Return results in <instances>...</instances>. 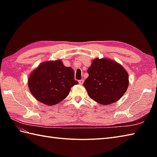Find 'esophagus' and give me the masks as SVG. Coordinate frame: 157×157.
<instances>
[{"instance_id":"esophagus-1","label":"esophagus","mask_w":157,"mask_h":157,"mask_svg":"<svg viewBox=\"0 0 157 157\" xmlns=\"http://www.w3.org/2000/svg\"><path fill=\"white\" fill-rule=\"evenodd\" d=\"M84 79H81V80H79V84H83V83H84Z\"/></svg>"}]
</instances>
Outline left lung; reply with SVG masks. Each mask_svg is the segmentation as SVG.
<instances>
[{
	"label": "left lung",
	"mask_w": 157,
	"mask_h": 157,
	"mask_svg": "<svg viewBox=\"0 0 157 157\" xmlns=\"http://www.w3.org/2000/svg\"><path fill=\"white\" fill-rule=\"evenodd\" d=\"M88 73L89 76L84 86L90 98L99 104L109 105L116 102L128 89V73L113 60L96 58Z\"/></svg>",
	"instance_id": "1"
}]
</instances>
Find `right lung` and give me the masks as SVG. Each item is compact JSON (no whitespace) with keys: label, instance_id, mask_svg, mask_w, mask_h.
I'll return each mask as SVG.
<instances>
[{"label":"right lung","instance_id":"right-lung-1","mask_svg":"<svg viewBox=\"0 0 157 157\" xmlns=\"http://www.w3.org/2000/svg\"><path fill=\"white\" fill-rule=\"evenodd\" d=\"M28 87L34 97L43 104L52 106L68 96L71 87L78 84L74 71L61 60L42 63L28 78Z\"/></svg>","mask_w":157,"mask_h":157}]
</instances>
